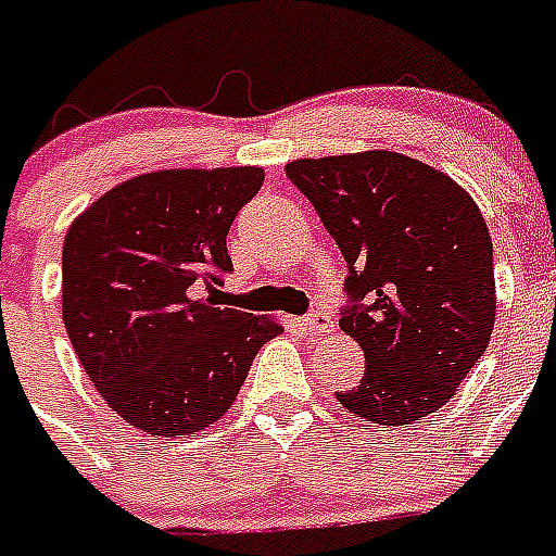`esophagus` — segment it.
Returning <instances> with one entry per match:
<instances>
[{
    "label": "esophagus",
    "mask_w": 556,
    "mask_h": 556,
    "mask_svg": "<svg viewBox=\"0 0 556 556\" xmlns=\"http://www.w3.org/2000/svg\"><path fill=\"white\" fill-rule=\"evenodd\" d=\"M304 329L313 331V334H326V331L334 329V320H331V315L324 313V309H315V313H309L307 318H304Z\"/></svg>",
    "instance_id": "1"
}]
</instances>
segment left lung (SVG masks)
<instances>
[{
    "label": "left lung",
    "mask_w": 556,
    "mask_h": 556,
    "mask_svg": "<svg viewBox=\"0 0 556 556\" xmlns=\"http://www.w3.org/2000/svg\"><path fill=\"white\" fill-rule=\"evenodd\" d=\"M349 263L340 329L365 351L342 408L414 425L450 403L491 340L494 243L477 202L442 169L392 150L285 167Z\"/></svg>",
    "instance_id": "8db88e82"
}]
</instances>
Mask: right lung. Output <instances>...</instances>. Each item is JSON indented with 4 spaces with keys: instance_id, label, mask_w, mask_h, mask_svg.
Wrapping results in <instances>:
<instances>
[{
    "instance_id": "1",
    "label": "right lung",
    "mask_w": 556,
    "mask_h": 556,
    "mask_svg": "<svg viewBox=\"0 0 556 556\" xmlns=\"http://www.w3.org/2000/svg\"><path fill=\"white\" fill-rule=\"evenodd\" d=\"M261 167L159 169L114 186L67 227L62 320L112 412L178 439L225 417L257 351L282 334L268 315L216 307L232 271L227 232L263 186Z\"/></svg>"
}]
</instances>
